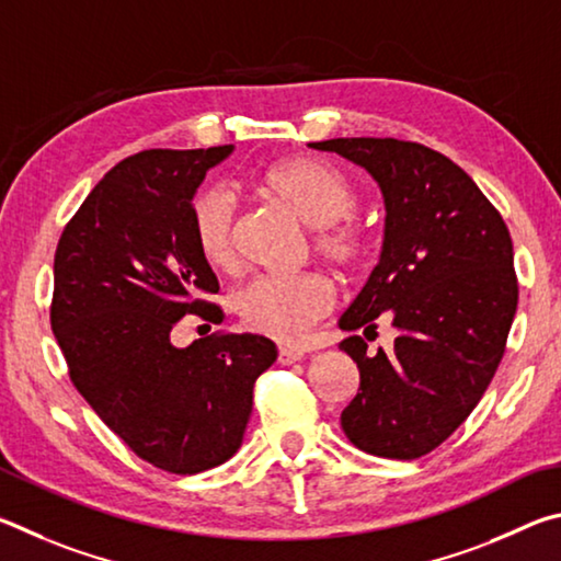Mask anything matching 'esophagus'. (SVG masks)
Instances as JSON below:
<instances>
[{
    "label": "esophagus",
    "mask_w": 561,
    "mask_h": 561,
    "mask_svg": "<svg viewBox=\"0 0 561 561\" xmlns=\"http://www.w3.org/2000/svg\"><path fill=\"white\" fill-rule=\"evenodd\" d=\"M306 357V352L298 350V347H278V362L280 365H293V362H298Z\"/></svg>",
    "instance_id": "esophagus-1"
}]
</instances>
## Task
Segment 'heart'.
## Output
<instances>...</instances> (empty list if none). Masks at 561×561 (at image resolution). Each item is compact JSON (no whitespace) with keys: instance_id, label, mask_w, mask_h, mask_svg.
Returning <instances> with one entry per match:
<instances>
[{"instance_id":"obj_1","label":"heart","mask_w":561,"mask_h":561,"mask_svg":"<svg viewBox=\"0 0 561 561\" xmlns=\"http://www.w3.org/2000/svg\"><path fill=\"white\" fill-rule=\"evenodd\" d=\"M263 190L290 204L316 229V251L340 271H357L369 253L365 226L350 219L359 192L350 176L320 157H293L263 174ZM236 196L209 186L196 196L194 236L206 263L226 268L233 261ZM332 286L318 273L261 275L233 293L231 306L245 328L278 342H296L332 308Z\"/></svg>"}]
</instances>
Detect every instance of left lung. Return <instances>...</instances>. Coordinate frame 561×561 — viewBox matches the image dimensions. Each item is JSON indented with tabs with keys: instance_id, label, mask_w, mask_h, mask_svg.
<instances>
[{
	"instance_id": "left-lung-1",
	"label": "left lung",
	"mask_w": 561,
	"mask_h": 561,
	"mask_svg": "<svg viewBox=\"0 0 561 561\" xmlns=\"http://www.w3.org/2000/svg\"><path fill=\"white\" fill-rule=\"evenodd\" d=\"M375 176L385 243L375 271L342 312L340 350L357 362L359 391L342 431L365 454L414 460L463 424L503 359L517 310L513 241L478 184L431 147L394 137L310 142ZM387 314L400 332L367 353L355 329Z\"/></svg>"
}]
</instances>
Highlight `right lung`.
<instances>
[{
	"label": "right lung",
	"instance_id": "1",
	"mask_svg": "<svg viewBox=\"0 0 561 561\" xmlns=\"http://www.w3.org/2000/svg\"><path fill=\"white\" fill-rule=\"evenodd\" d=\"M233 145L145 150L117 162L66 224L51 330L68 375L133 454L194 476L239 450L253 381L278 350L263 335L172 345L184 316L221 322L219 280L196 245L192 199Z\"/></svg>",
	"mask_w": 561,
	"mask_h": 561
}]
</instances>
